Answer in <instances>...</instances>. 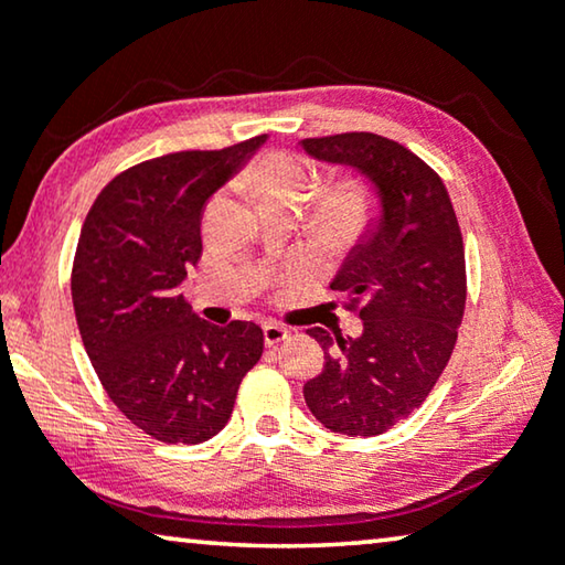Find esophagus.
Wrapping results in <instances>:
<instances>
[{"instance_id": "obj_1", "label": "esophagus", "mask_w": 565, "mask_h": 565, "mask_svg": "<svg viewBox=\"0 0 565 565\" xmlns=\"http://www.w3.org/2000/svg\"><path fill=\"white\" fill-rule=\"evenodd\" d=\"M284 339H289V329L281 327V324H274V321H266V324H264V342H266V347L281 344Z\"/></svg>"}]
</instances>
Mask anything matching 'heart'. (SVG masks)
I'll list each match as a JSON object with an SVG mask.
<instances>
[{"label":"heart","mask_w":565,"mask_h":565,"mask_svg":"<svg viewBox=\"0 0 565 565\" xmlns=\"http://www.w3.org/2000/svg\"><path fill=\"white\" fill-rule=\"evenodd\" d=\"M262 209L286 205L299 211L317 188V170L289 150H266L241 173ZM380 195L362 175H344L311 199L307 209L309 234L324 246H352L380 221Z\"/></svg>","instance_id":"obj_1"}]
</instances>
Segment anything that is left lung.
<instances>
[{"mask_svg": "<svg viewBox=\"0 0 565 565\" xmlns=\"http://www.w3.org/2000/svg\"><path fill=\"white\" fill-rule=\"evenodd\" d=\"M309 156L352 166L377 185L382 216L331 281L362 337L307 329L324 349V370L303 384L321 425L374 437L412 415L450 362L468 299L460 223L443 178L377 132L301 140Z\"/></svg>", "mask_w": 565, "mask_h": 565, "instance_id": "1", "label": "left lung"}]
</instances>
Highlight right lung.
Here are the masks:
<instances>
[{
  "label": "right lung",
  "mask_w": 565,
  "mask_h": 565,
  "mask_svg": "<svg viewBox=\"0 0 565 565\" xmlns=\"http://www.w3.org/2000/svg\"><path fill=\"white\" fill-rule=\"evenodd\" d=\"M264 140L142 160L97 193L79 231L73 303L85 352L115 407L160 443L218 435L262 360V327L195 317L181 281L201 258L205 201Z\"/></svg>",
  "instance_id": "obj_1"
}]
</instances>
